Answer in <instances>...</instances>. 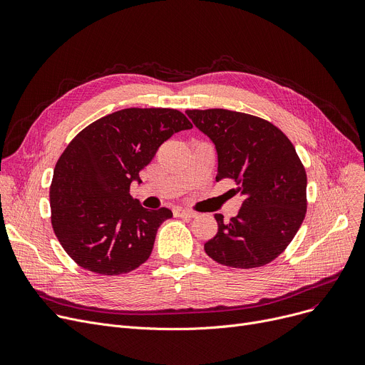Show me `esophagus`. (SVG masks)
Listing matches in <instances>:
<instances>
[{"label": "esophagus", "instance_id": "34e87169", "mask_svg": "<svg viewBox=\"0 0 365 365\" xmlns=\"http://www.w3.org/2000/svg\"><path fill=\"white\" fill-rule=\"evenodd\" d=\"M173 215H175L176 217H187V219H192V217L197 216V213L189 212V210H185V208H180V207L173 210Z\"/></svg>", "mask_w": 365, "mask_h": 365}]
</instances>
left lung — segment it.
<instances>
[{"label": "left lung", "mask_w": 365, "mask_h": 365, "mask_svg": "<svg viewBox=\"0 0 365 365\" xmlns=\"http://www.w3.org/2000/svg\"><path fill=\"white\" fill-rule=\"evenodd\" d=\"M215 143L216 180L237 182L235 217L216 215L217 234L204 244L220 264L250 269L272 262L292 242L306 215V171L293 143L274 124L227 109L186 110Z\"/></svg>", "instance_id": "left-lung-1"}]
</instances>
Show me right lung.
<instances>
[{
  "instance_id": "1",
  "label": "right lung",
  "mask_w": 365,
  "mask_h": 365,
  "mask_svg": "<svg viewBox=\"0 0 365 365\" xmlns=\"http://www.w3.org/2000/svg\"><path fill=\"white\" fill-rule=\"evenodd\" d=\"M192 128L165 108H128L91 123L57 161L50 187L51 225L81 267L121 275L148 260L171 210H148L130 195L139 171L173 134Z\"/></svg>"
}]
</instances>
